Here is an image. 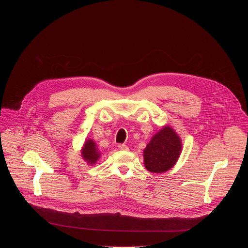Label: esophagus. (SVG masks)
I'll list each match as a JSON object with an SVG mask.
<instances>
[{
  "label": "esophagus",
  "mask_w": 248,
  "mask_h": 248,
  "mask_svg": "<svg viewBox=\"0 0 248 248\" xmlns=\"http://www.w3.org/2000/svg\"><path fill=\"white\" fill-rule=\"evenodd\" d=\"M119 149L122 150V151H127L128 150V148L124 144H120L119 145Z\"/></svg>",
  "instance_id": "34e87169"
}]
</instances>
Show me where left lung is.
<instances>
[{
  "label": "left lung",
  "instance_id": "obj_1",
  "mask_svg": "<svg viewBox=\"0 0 248 248\" xmlns=\"http://www.w3.org/2000/svg\"><path fill=\"white\" fill-rule=\"evenodd\" d=\"M181 140L170 126L155 135L144 151L145 166L152 173L166 172L176 164L181 154Z\"/></svg>",
  "mask_w": 248,
  "mask_h": 248
}]
</instances>
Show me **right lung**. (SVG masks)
Instances as JSON below:
<instances>
[{"label":"right lung","mask_w":248,"mask_h":248,"mask_svg":"<svg viewBox=\"0 0 248 248\" xmlns=\"http://www.w3.org/2000/svg\"><path fill=\"white\" fill-rule=\"evenodd\" d=\"M81 153H82V157L84 158V160H86V162L89 164L96 163L97 159L100 155L95 147V142L91 140H87L85 141Z\"/></svg>","instance_id":"right-lung-1"}]
</instances>
